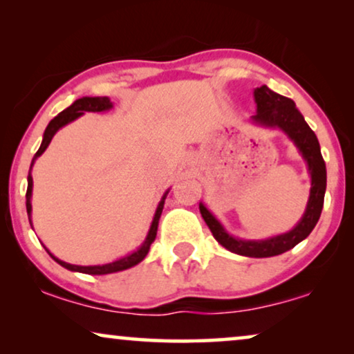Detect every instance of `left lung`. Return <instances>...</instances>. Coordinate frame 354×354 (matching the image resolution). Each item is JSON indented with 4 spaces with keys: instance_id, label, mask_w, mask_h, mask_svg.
Listing matches in <instances>:
<instances>
[{
    "instance_id": "left-lung-1",
    "label": "left lung",
    "mask_w": 354,
    "mask_h": 354,
    "mask_svg": "<svg viewBox=\"0 0 354 354\" xmlns=\"http://www.w3.org/2000/svg\"><path fill=\"white\" fill-rule=\"evenodd\" d=\"M253 95L256 114L251 115V122L261 125V127L282 130L306 161L309 177H311V190H309V200L304 214L298 221V224L285 234L269 236L264 240H243L230 235L224 229V225L216 219V216L205 206V203H200V212L214 239L225 250L240 256H248V258H270V256L282 254L285 251L292 250L299 241L306 239L316 227L324 206L327 171L316 133L306 124L293 100L275 93L266 85L254 88Z\"/></svg>"
}]
</instances>
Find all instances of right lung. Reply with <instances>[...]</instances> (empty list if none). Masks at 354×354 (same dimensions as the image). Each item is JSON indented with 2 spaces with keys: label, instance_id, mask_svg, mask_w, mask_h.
<instances>
[{
  "label": "right lung",
  "instance_id": "obj_1",
  "mask_svg": "<svg viewBox=\"0 0 354 354\" xmlns=\"http://www.w3.org/2000/svg\"><path fill=\"white\" fill-rule=\"evenodd\" d=\"M109 109H113V101H111L108 96H84V98L75 100L74 103L69 106V108H66L64 111H62V113L57 114L50 124H48L45 133H43V140H41L40 148H38V151L35 153V156H33V159H32L30 171H28V177H27L28 185H27V195H26V200H27L26 206H27V214H28V221H30V225H32V188H33L32 167H33V164H35L37 158H40L41 154L45 153V149L48 148V145L51 143L53 137H55L57 130L64 127V125L72 122V120L79 119L80 115H84L85 113H103V111H109ZM167 193H169V190L164 193L161 201H159V205L156 207V212H154V217L151 221V225H149L147 239H145L142 245H140L138 250H135L133 253H129L127 256H124V258L115 259V261H113V263L101 264V266H75V264H69V263H64V261L57 259L56 256H53L50 253V250H48L46 246H45V250L48 251V254H50L57 264H61L62 268L72 270V272H82V274H90V275H104V274L120 272V270L133 268V266H137L138 263H142V261L145 259V256H147L148 251H149V246H151L154 239H156L159 217H161V212H162V207H164V200H166Z\"/></svg>",
  "mask_w": 354,
  "mask_h": 354
}]
</instances>
